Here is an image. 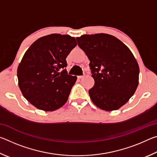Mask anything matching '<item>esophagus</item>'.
Here are the masks:
<instances>
[{
    "label": "esophagus",
    "instance_id": "34e87169",
    "mask_svg": "<svg viewBox=\"0 0 157 157\" xmlns=\"http://www.w3.org/2000/svg\"><path fill=\"white\" fill-rule=\"evenodd\" d=\"M84 77V75H78V79H82V78H83Z\"/></svg>",
    "mask_w": 157,
    "mask_h": 157
}]
</instances>
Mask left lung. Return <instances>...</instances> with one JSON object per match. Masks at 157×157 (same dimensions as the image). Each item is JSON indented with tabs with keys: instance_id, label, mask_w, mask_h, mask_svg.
<instances>
[{
	"instance_id": "left-lung-1",
	"label": "left lung",
	"mask_w": 157,
	"mask_h": 157,
	"mask_svg": "<svg viewBox=\"0 0 157 157\" xmlns=\"http://www.w3.org/2000/svg\"><path fill=\"white\" fill-rule=\"evenodd\" d=\"M79 47L90 60L95 84L89 94L93 102L105 111L118 109L136 91L139 66L126 45L104 33L77 37Z\"/></svg>"
}]
</instances>
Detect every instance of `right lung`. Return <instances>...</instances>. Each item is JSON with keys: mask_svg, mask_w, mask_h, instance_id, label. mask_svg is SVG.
<instances>
[{"mask_svg": "<svg viewBox=\"0 0 157 157\" xmlns=\"http://www.w3.org/2000/svg\"><path fill=\"white\" fill-rule=\"evenodd\" d=\"M76 46L74 37L52 34L37 39L23 55L17 69L18 86L37 109L52 111L66 102L77 77L68 75L66 58Z\"/></svg>", "mask_w": 157, "mask_h": 157, "instance_id": "obj_1", "label": "right lung"}]
</instances>
